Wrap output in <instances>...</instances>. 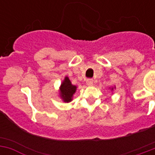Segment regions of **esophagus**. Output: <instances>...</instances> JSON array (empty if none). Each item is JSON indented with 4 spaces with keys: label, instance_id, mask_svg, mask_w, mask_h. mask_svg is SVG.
<instances>
[{
    "label": "esophagus",
    "instance_id": "esophagus-1",
    "mask_svg": "<svg viewBox=\"0 0 155 155\" xmlns=\"http://www.w3.org/2000/svg\"><path fill=\"white\" fill-rule=\"evenodd\" d=\"M86 84H87V86H92L93 85V80L88 79V80H86Z\"/></svg>",
    "mask_w": 155,
    "mask_h": 155
}]
</instances>
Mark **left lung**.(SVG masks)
Here are the masks:
<instances>
[{
  "instance_id": "obj_1",
  "label": "left lung",
  "mask_w": 155,
  "mask_h": 155,
  "mask_svg": "<svg viewBox=\"0 0 155 155\" xmlns=\"http://www.w3.org/2000/svg\"><path fill=\"white\" fill-rule=\"evenodd\" d=\"M109 88H110L111 92H113V90H114L116 88V86H114V87H109Z\"/></svg>"
}]
</instances>
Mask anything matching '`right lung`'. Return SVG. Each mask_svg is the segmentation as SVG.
<instances>
[{
    "mask_svg": "<svg viewBox=\"0 0 155 155\" xmlns=\"http://www.w3.org/2000/svg\"><path fill=\"white\" fill-rule=\"evenodd\" d=\"M76 89H77V87L71 84L68 76H65L63 82L61 83L59 90H58L59 97L63 100V102L69 103L72 101L73 95L75 93Z\"/></svg>",
    "mask_w": 155,
    "mask_h": 155,
    "instance_id": "1",
    "label": "right lung"
}]
</instances>
